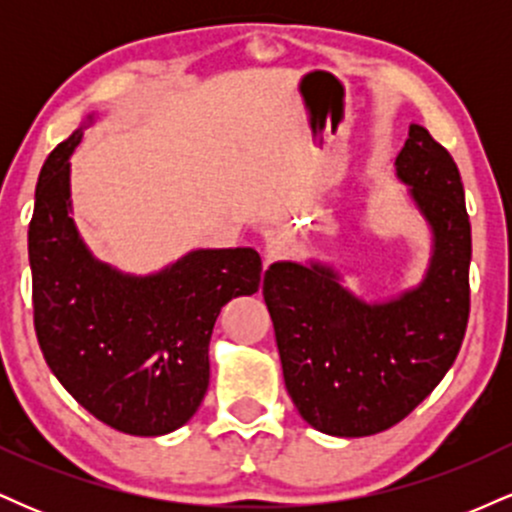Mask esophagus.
<instances>
[{"label":"esophagus","instance_id":"34e87169","mask_svg":"<svg viewBox=\"0 0 512 512\" xmlns=\"http://www.w3.org/2000/svg\"><path fill=\"white\" fill-rule=\"evenodd\" d=\"M291 248V238L286 233H272L267 238V248H264V257H267V264L274 260H281Z\"/></svg>","mask_w":512,"mask_h":512}]
</instances>
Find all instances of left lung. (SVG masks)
Segmentation results:
<instances>
[{"label": "left lung", "instance_id": "1", "mask_svg": "<svg viewBox=\"0 0 512 512\" xmlns=\"http://www.w3.org/2000/svg\"><path fill=\"white\" fill-rule=\"evenodd\" d=\"M395 168L433 236L419 286L366 303L330 264L286 260L264 272L286 390L327 436L361 438L399 424L436 390L467 330L472 226L460 170L421 125L409 127Z\"/></svg>", "mask_w": 512, "mask_h": 512}]
</instances>
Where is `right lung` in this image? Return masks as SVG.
Returning <instances> with one entry per match:
<instances>
[{
    "mask_svg": "<svg viewBox=\"0 0 512 512\" xmlns=\"http://www.w3.org/2000/svg\"><path fill=\"white\" fill-rule=\"evenodd\" d=\"M81 137L84 127L52 151L35 187V334L55 378L88 414L129 436H166L202 404L216 317L260 289L262 260L252 248L192 250L146 276L98 262L69 199V156Z\"/></svg>",
    "mask_w": 512,
    "mask_h": 512,
    "instance_id": "1",
    "label": "right lung"
}]
</instances>
